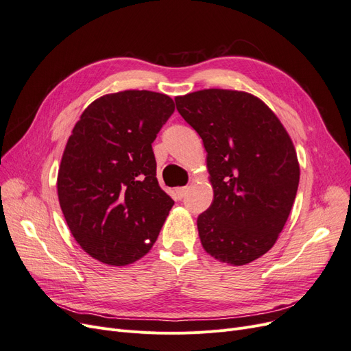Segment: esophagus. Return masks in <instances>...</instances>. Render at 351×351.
I'll list each match as a JSON object with an SVG mask.
<instances>
[{"label":"esophagus","instance_id":"esophagus-1","mask_svg":"<svg viewBox=\"0 0 351 351\" xmlns=\"http://www.w3.org/2000/svg\"><path fill=\"white\" fill-rule=\"evenodd\" d=\"M187 192H189V186H184V187H178V189H177V195H178L180 197H184Z\"/></svg>","mask_w":351,"mask_h":351}]
</instances>
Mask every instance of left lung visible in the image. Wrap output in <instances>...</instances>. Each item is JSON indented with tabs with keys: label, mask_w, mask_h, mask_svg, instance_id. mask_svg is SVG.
I'll return each mask as SVG.
<instances>
[{
	"label": "left lung",
	"mask_w": 351,
	"mask_h": 351,
	"mask_svg": "<svg viewBox=\"0 0 351 351\" xmlns=\"http://www.w3.org/2000/svg\"><path fill=\"white\" fill-rule=\"evenodd\" d=\"M208 152L214 202L197 218L205 252L234 267L277 241L294 204L300 167L291 137L252 93L204 89L176 98Z\"/></svg>",
	"instance_id": "left-lung-1"
}]
</instances>
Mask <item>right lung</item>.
Here are the masks:
<instances>
[{
	"mask_svg": "<svg viewBox=\"0 0 351 351\" xmlns=\"http://www.w3.org/2000/svg\"><path fill=\"white\" fill-rule=\"evenodd\" d=\"M174 101L151 90L95 99L74 124L57 177L62 215L89 256L111 267L143 258L174 200L159 187L152 142Z\"/></svg>",
	"mask_w": 351,
	"mask_h": 351,
	"instance_id": "1",
	"label": "right lung"
}]
</instances>
